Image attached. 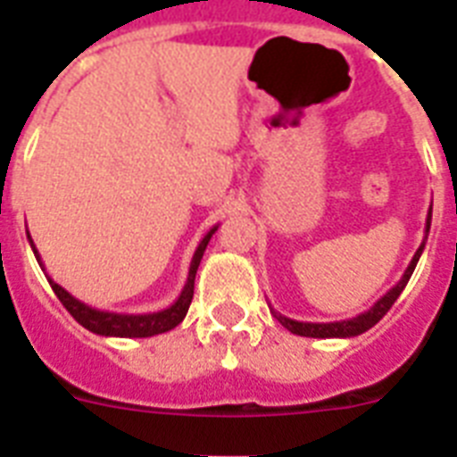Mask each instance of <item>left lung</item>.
<instances>
[{
    "mask_svg": "<svg viewBox=\"0 0 457 457\" xmlns=\"http://www.w3.org/2000/svg\"><path fill=\"white\" fill-rule=\"evenodd\" d=\"M429 225H432V208H429V213H427V228H425V239L420 244V249L415 251V256H412L411 265L405 268L403 278L398 279L396 285L391 287L389 292L384 294L382 299L377 301L370 311L361 312V315H355L351 320H339V322H299V320L285 318L282 312L270 311L275 318L279 320V325L287 327L292 334H299V337H312V339H346V337H358V334L368 332L370 327H375L379 320L389 312V308L396 303V299L401 296V292L408 285V279H411L412 270H415V265H418L420 256H422V251H425L427 244V235H429Z\"/></svg>",
    "mask_w": 457,
    "mask_h": 457,
    "instance_id": "obj_1",
    "label": "left lung"
}]
</instances>
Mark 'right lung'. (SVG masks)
<instances>
[{
    "instance_id": "obj_1",
    "label": "right lung",
    "mask_w": 457,
    "mask_h": 457,
    "mask_svg": "<svg viewBox=\"0 0 457 457\" xmlns=\"http://www.w3.org/2000/svg\"><path fill=\"white\" fill-rule=\"evenodd\" d=\"M215 228H211L206 232V237L201 239L196 251H194L192 265H189V275H187L185 289L179 292V296L175 299V303L163 308L158 312H142V315H132V312H111V311H99V308H92V305L82 303L80 299H75L73 294H68L61 285H56L52 278L49 285H52L54 294L59 296V301L66 305V311L73 315L78 322H80L85 329L95 334H102V337H123V339H145V337H156V334L170 332L172 327H178L182 320H185L187 311H189V303H192L194 296V278H196V270H199L201 258H204V251H206L211 237L215 235ZM28 242L32 246V253L37 258L39 268L45 270V263L39 261V253L32 244L30 235H28Z\"/></svg>"
}]
</instances>
